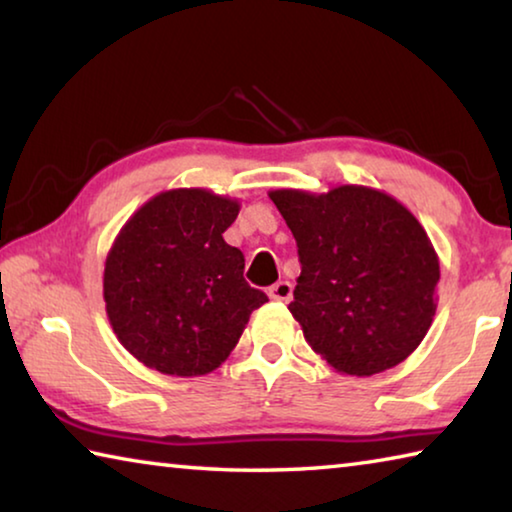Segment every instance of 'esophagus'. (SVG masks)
Instances as JSON below:
<instances>
[{"mask_svg":"<svg viewBox=\"0 0 512 512\" xmlns=\"http://www.w3.org/2000/svg\"><path fill=\"white\" fill-rule=\"evenodd\" d=\"M268 296H271V298L277 300V302H289L291 296H293V284L287 282V280L275 282L273 287L268 289Z\"/></svg>","mask_w":512,"mask_h":512,"instance_id":"34e87169","label":"esophagus"}]
</instances>
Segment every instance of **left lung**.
Instances as JSON below:
<instances>
[{
    "instance_id": "1",
    "label": "left lung",
    "mask_w": 512,
    "mask_h": 512,
    "mask_svg": "<svg viewBox=\"0 0 512 512\" xmlns=\"http://www.w3.org/2000/svg\"><path fill=\"white\" fill-rule=\"evenodd\" d=\"M268 198L298 244L302 271L289 311L311 350L341 375L370 377L402 363L436 314L440 266L420 221L363 185L273 189Z\"/></svg>"
}]
</instances>
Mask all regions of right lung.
Instances as JSON below:
<instances>
[{"instance_id":"obj_1","label":"right lung","mask_w":512,"mask_h":512,"mask_svg":"<svg viewBox=\"0 0 512 512\" xmlns=\"http://www.w3.org/2000/svg\"><path fill=\"white\" fill-rule=\"evenodd\" d=\"M241 203L201 187L160 192L124 223L103 268V300L119 343L171 377H198L235 350L268 302L225 244Z\"/></svg>"}]
</instances>
